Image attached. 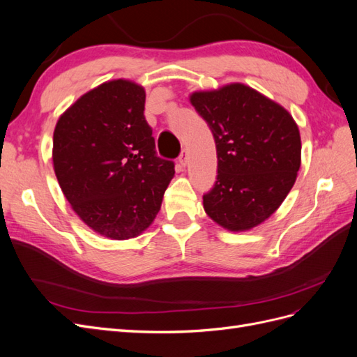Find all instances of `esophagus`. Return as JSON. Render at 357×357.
I'll list each match as a JSON object with an SVG mask.
<instances>
[{"label":"esophagus","instance_id":"1","mask_svg":"<svg viewBox=\"0 0 357 357\" xmlns=\"http://www.w3.org/2000/svg\"><path fill=\"white\" fill-rule=\"evenodd\" d=\"M188 159H189L188 150H186V149H185V150H181V153H180V156H178L180 165H181V167H186V164H188Z\"/></svg>","mask_w":357,"mask_h":357}]
</instances>
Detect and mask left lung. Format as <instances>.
<instances>
[{
    "label": "left lung",
    "instance_id": "1",
    "mask_svg": "<svg viewBox=\"0 0 357 357\" xmlns=\"http://www.w3.org/2000/svg\"><path fill=\"white\" fill-rule=\"evenodd\" d=\"M210 126L218 152V180L204 210L222 228L248 231L271 215L301 167V135L282 105L250 86L231 83L190 95Z\"/></svg>",
    "mask_w": 357,
    "mask_h": 357
}]
</instances>
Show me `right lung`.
Listing matches in <instances>:
<instances>
[{
    "label": "right lung",
    "mask_w": 357,
    "mask_h": 357,
    "mask_svg": "<svg viewBox=\"0 0 357 357\" xmlns=\"http://www.w3.org/2000/svg\"><path fill=\"white\" fill-rule=\"evenodd\" d=\"M146 91L131 80L105 82L61 114L53 132V169L75 214L110 240L146 231L174 177L160 159L144 117Z\"/></svg>",
    "instance_id": "1"
}]
</instances>
